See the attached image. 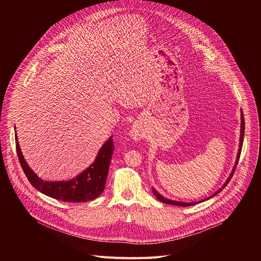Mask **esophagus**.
<instances>
[{
	"label": "esophagus",
	"mask_w": 261,
	"mask_h": 261,
	"mask_svg": "<svg viewBox=\"0 0 261 261\" xmlns=\"http://www.w3.org/2000/svg\"><path fill=\"white\" fill-rule=\"evenodd\" d=\"M130 137L136 142H139L144 138V128L140 122H136L133 124L130 129Z\"/></svg>",
	"instance_id": "obj_1"
}]
</instances>
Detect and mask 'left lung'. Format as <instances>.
I'll list each match as a JSON object with an SVG mask.
<instances>
[{
    "label": "left lung",
    "instance_id": "obj_1",
    "mask_svg": "<svg viewBox=\"0 0 261 261\" xmlns=\"http://www.w3.org/2000/svg\"><path fill=\"white\" fill-rule=\"evenodd\" d=\"M244 129H245V122H244L243 112H242V110H241V127H240V138H239V142H240V143H239V149H238L237 156H236V162H235V164H234V167H233V169H232V172L230 173V175H229V177L227 178L226 182L224 183L223 186L221 187L219 190H217L214 194H212L210 197H208V198H206V199H204V200H200V201H197V202H191V203L189 202V203H186V202H179V201H174V200L167 199V198H165L164 196H162L156 190H154L153 188H151L152 193H153V195L156 197V199H158L159 201L163 202V203H166V204H171V205H176V206H182V207H189V206H193V205L202 203V202H204V201H206V200H209L210 198H213V197L216 196L218 193H220V192L223 190L224 188L227 186V184L229 183V181L231 180V178H232V176H233V174H234V171H235V169H236V166H237V164H238V161H239V158H240V153H241V149H242V145H243Z\"/></svg>",
    "mask_w": 261,
    "mask_h": 261
}]
</instances>
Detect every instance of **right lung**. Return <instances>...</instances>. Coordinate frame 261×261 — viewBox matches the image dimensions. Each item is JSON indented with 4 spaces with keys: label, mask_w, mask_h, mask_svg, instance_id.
Segmentation results:
<instances>
[{
    "label": "right lung",
    "mask_w": 261,
    "mask_h": 261,
    "mask_svg": "<svg viewBox=\"0 0 261 261\" xmlns=\"http://www.w3.org/2000/svg\"><path fill=\"white\" fill-rule=\"evenodd\" d=\"M15 141L17 154L27 179L32 186L44 195L64 202L79 203L94 200L103 192L114 149L112 137L102 145L94 162L87 169L69 181L54 182L44 181L38 177L24 159L17 135Z\"/></svg>",
    "instance_id": "right-lung-1"
}]
</instances>
